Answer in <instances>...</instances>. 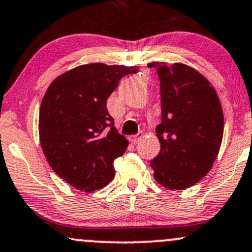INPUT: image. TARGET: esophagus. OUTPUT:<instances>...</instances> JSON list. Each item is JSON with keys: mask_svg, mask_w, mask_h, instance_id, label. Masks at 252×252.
<instances>
[{"mask_svg": "<svg viewBox=\"0 0 252 252\" xmlns=\"http://www.w3.org/2000/svg\"><path fill=\"white\" fill-rule=\"evenodd\" d=\"M142 139H143V132H139V134L136 135H131V136L129 137V141H130L132 145H135V143L140 142Z\"/></svg>", "mask_w": 252, "mask_h": 252, "instance_id": "obj_1", "label": "esophagus"}]
</instances>
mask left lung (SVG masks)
Masks as SVG:
<instances>
[{"label":"left lung","instance_id":"1","mask_svg":"<svg viewBox=\"0 0 252 252\" xmlns=\"http://www.w3.org/2000/svg\"><path fill=\"white\" fill-rule=\"evenodd\" d=\"M160 81L161 123L159 154L151 161L154 178L168 189L183 190L211 171L222 141L223 115L217 92L197 70L153 62Z\"/></svg>","mask_w":252,"mask_h":252}]
</instances>
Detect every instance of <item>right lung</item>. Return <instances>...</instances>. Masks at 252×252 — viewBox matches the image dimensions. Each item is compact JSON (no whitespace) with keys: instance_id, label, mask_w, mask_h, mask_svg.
Returning a JSON list of instances; mask_svg holds the SVG:
<instances>
[{"instance_id":"right-lung-1","label":"right lung","mask_w":252,"mask_h":252,"mask_svg":"<svg viewBox=\"0 0 252 252\" xmlns=\"http://www.w3.org/2000/svg\"><path fill=\"white\" fill-rule=\"evenodd\" d=\"M137 67L91 63L76 67L49 86L39 111L41 148L52 170L85 192L115 177L113 160L128 147L106 107L123 76Z\"/></svg>"}]
</instances>
